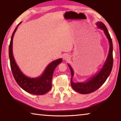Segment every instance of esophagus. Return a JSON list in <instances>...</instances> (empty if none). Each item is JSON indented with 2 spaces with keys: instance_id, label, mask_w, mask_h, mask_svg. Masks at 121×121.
<instances>
[{
  "instance_id": "esophagus-1",
  "label": "esophagus",
  "mask_w": 121,
  "mask_h": 121,
  "mask_svg": "<svg viewBox=\"0 0 121 121\" xmlns=\"http://www.w3.org/2000/svg\"><path fill=\"white\" fill-rule=\"evenodd\" d=\"M69 58H70V57H69L68 55H65V56L63 59H64V60H68Z\"/></svg>"
}]
</instances>
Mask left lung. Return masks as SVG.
<instances>
[{
	"label": "left lung",
	"mask_w": 121,
	"mask_h": 121,
	"mask_svg": "<svg viewBox=\"0 0 121 121\" xmlns=\"http://www.w3.org/2000/svg\"><path fill=\"white\" fill-rule=\"evenodd\" d=\"M96 24L98 28L104 30L109 43V50L107 58L101 70L98 73L93 76L85 82L73 83L72 81V78L73 76V71L70 65H68L70 68L71 74V87L75 91L81 94H84V95L91 93L96 91L105 82L111 73L112 65H113V56H112V48H112V38L110 37L109 32L106 26L102 22H98Z\"/></svg>",
	"instance_id": "obj_1"
}]
</instances>
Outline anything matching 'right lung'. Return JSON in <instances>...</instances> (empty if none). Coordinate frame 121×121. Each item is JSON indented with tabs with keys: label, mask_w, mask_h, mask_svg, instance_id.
Wrapping results in <instances>:
<instances>
[{
	"label": "right lung",
	"mask_w": 121,
	"mask_h": 121,
	"mask_svg": "<svg viewBox=\"0 0 121 121\" xmlns=\"http://www.w3.org/2000/svg\"><path fill=\"white\" fill-rule=\"evenodd\" d=\"M21 22H20L12 34L9 46V57L11 70L15 81L20 87L27 92L35 95H43L52 88L53 73L57 65L62 62V59L53 61L47 66L40 76L29 78L24 75L16 65L13 54V39L14 34Z\"/></svg>",
	"instance_id": "add662e5"
}]
</instances>
